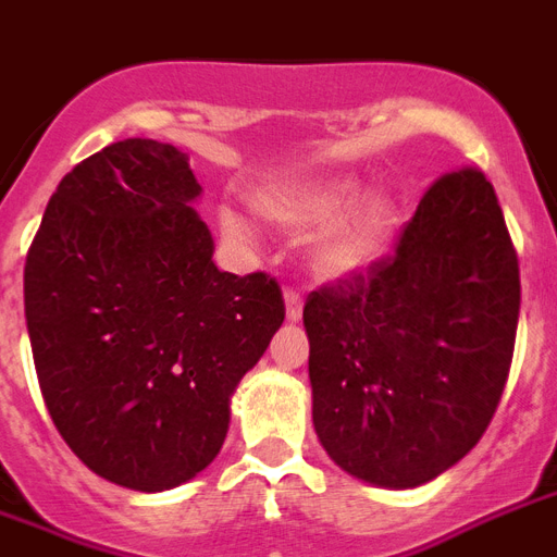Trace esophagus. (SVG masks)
<instances>
[{
	"instance_id": "obj_1",
	"label": "esophagus",
	"mask_w": 557,
	"mask_h": 557,
	"mask_svg": "<svg viewBox=\"0 0 557 557\" xmlns=\"http://www.w3.org/2000/svg\"><path fill=\"white\" fill-rule=\"evenodd\" d=\"M302 314V300L300 294L294 292V288H286V320L288 323H297Z\"/></svg>"
}]
</instances>
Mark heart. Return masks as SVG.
Wrapping results in <instances>:
<instances>
[{
  "mask_svg": "<svg viewBox=\"0 0 557 557\" xmlns=\"http://www.w3.org/2000/svg\"><path fill=\"white\" fill-rule=\"evenodd\" d=\"M363 199V185L349 176L311 183L271 185L255 194L257 214L288 232H318L311 269L320 280H349L377 260L395 232L397 211L386 197ZM223 228L246 237L248 228L234 211H223Z\"/></svg>",
  "mask_w": 557,
  "mask_h": 557,
  "instance_id": "obj_1",
  "label": "heart"
}]
</instances>
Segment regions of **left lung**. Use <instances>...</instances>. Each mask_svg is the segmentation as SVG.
<instances>
[{
  "mask_svg": "<svg viewBox=\"0 0 557 557\" xmlns=\"http://www.w3.org/2000/svg\"><path fill=\"white\" fill-rule=\"evenodd\" d=\"M521 311L518 255L478 169L437 176L395 255L309 294L311 420L329 458L411 490L481 441Z\"/></svg>",
  "mask_w": 557,
  "mask_h": 557,
  "instance_id": "8db88e82",
  "label": "left lung"
}]
</instances>
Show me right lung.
Instances as JSON below:
<instances>
[{
    "instance_id": "1",
    "label": "right lung",
    "mask_w": 557,
    "mask_h": 557,
    "mask_svg": "<svg viewBox=\"0 0 557 557\" xmlns=\"http://www.w3.org/2000/svg\"><path fill=\"white\" fill-rule=\"evenodd\" d=\"M188 157L122 139L62 176L25 260V320L53 426L99 478L174 490L223 449L232 395L286 306L220 271Z\"/></svg>"
}]
</instances>
